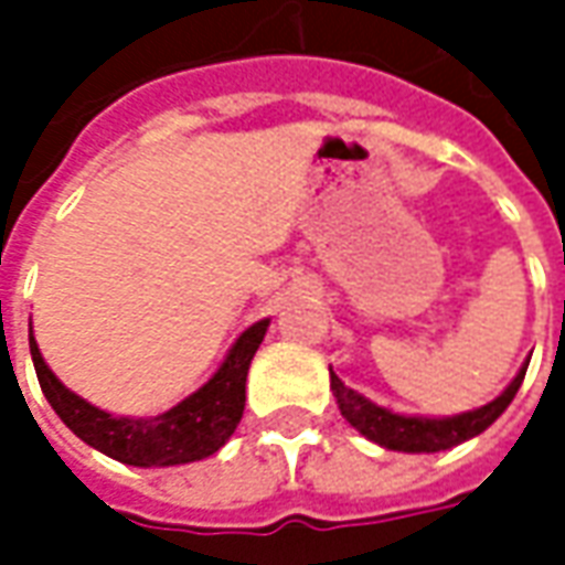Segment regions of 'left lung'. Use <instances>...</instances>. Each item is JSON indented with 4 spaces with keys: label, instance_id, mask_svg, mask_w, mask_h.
Returning <instances> with one entry per match:
<instances>
[{
    "label": "left lung",
    "instance_id": "left-lung-1",
    "mask_svg": "<svg viewBox=\"0 0 565 565\" xmlns=\"http://www.w3.org/2000/svg\"><path fill=\"white\" fill-rule=\"evenodd\" d=\"M523 375H526V366L502 391V396H497L493 403H487L484 408H475V412H466V415L457 417H441V420H436V417H403L393 415L387 408H379L375 403H369L366 396L344 387L342 381L335 379L332 369L330 387L335 403L342 408L344 420L354 429H360L366 438H372L375 445H384V448L391 450H408V454H433V450H448L466 441V438L484 433L487 426L509 408L514 393L521 387Z\"/></svg>",
    "mask_w": 565,
    "mask_h": 565
}]
</instances>
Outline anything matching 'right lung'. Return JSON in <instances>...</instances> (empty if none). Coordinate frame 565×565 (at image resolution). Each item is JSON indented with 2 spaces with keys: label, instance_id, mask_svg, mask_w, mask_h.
I'll use <instances>...</instances> for the list:
<instances>
[{
  "label": "right lung",
  "instance_id": "obj_1",
  "mask_svg": "<svg viewBox=\"0 0 565 565\" xmlns=\"http://www.w3.org/2000/svg\"><path fill=\"white\" fill-rule=\"evenodd\" d=\"M266 327H269V320H259L250 330L242 332L230 356L217 369V375L202 391L169 408L166 415L150 417V420L111 417L108 412H99L96 405L84 403L81 396L66 391L54 372L44 366L32 332L30 354L51 408L90 448L103 450L127 466H178V462L211 457L235 433L242 412H245L247 369L266 335Z\"/></svg>",
  "mask_w": 565,
  "mask_h": 565
}]
</instances>
